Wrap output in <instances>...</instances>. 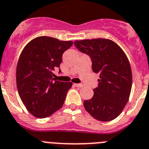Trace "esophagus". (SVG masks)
Listing matches in <instances>:
<instances>
[{
	"label": "esophagus",
	"instance_id": "1",
	"mask_svg": "<svg viewBox=\"0 0 149 149\" xmlns=\"http://www.w3.org/2000/svg\"><path fill=\"white\" fill-rule=\"evenodd\" d=\"M75 86H77L78 88H82V85L80 84V83H77V84H74Z\"/></svg>",
	"mask_w": 149,
	"mask_h": 149
}]
</instances>
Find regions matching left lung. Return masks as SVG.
Instances as JSON below:
<instances>
[{"label":"left lung","mask_w":149,"mask_h":149,"mask_svg":"<svg viewBox=\"0 0 149 149\" xmlns=\"http://www.w3.org/2000/svg\"><path fill=\"white\" fill-rule=\"evenodd\" d=\"M75 46L88 55L94 72L100 75L94 95L83 103L91 116L110 121L120 114L132 88V71L127 55L113 41L104 38L76 41Z\"/></svg>","instance_id":"8db88e82"}]
</instances>
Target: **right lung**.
Wrapping results in <instances>:
<instances>
[{"instance_id": "right-lung-1", "label": "right lung", "mask_w": 149, "mask_h": 149, "mask_svg": "<svg viewBox=\"0 0 149 149\" xmlns=\"http://www.w3.org/2000/svg\"><path fill=\"white\" fill-rule=\"evenodd\" d=\"M72 45L71 41L40 36L22 50L17 67V89L26 109L35 117H47L63 106L72 83L54 80L52 72L60 67L63 52Z\"/></svg>"}]
</instances>
